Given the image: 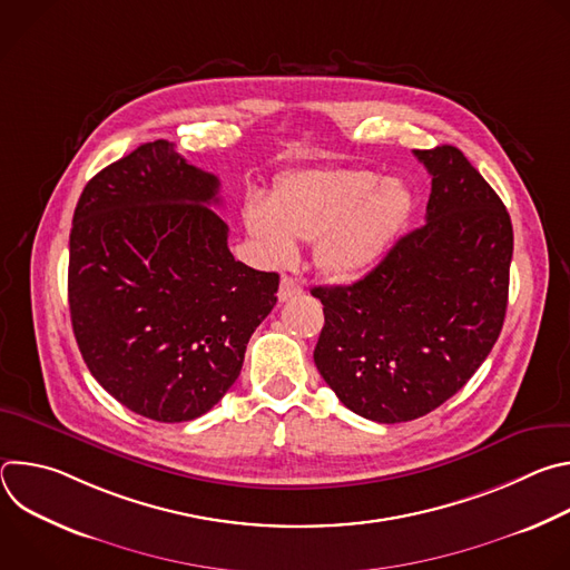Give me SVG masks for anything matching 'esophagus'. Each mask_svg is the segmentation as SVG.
Wrapping results in <instances>:
<instances>
[{
	"label": "esophagus",
	"instance_id": "1",
	"mask_svg": "<svg viewBox=\"0 0 570 570\" xmlns=\"http://www.w3.org/2000/svg\"><path fill=\"white\" fill-rule=\"evenodd\" d=\"M302 291H304V288H302L295 279H291V277H282L277 297H279V302H288V299H293V297L302 295Z\"/></svg>",
	"mask_w": 570,
	"mask_h": 570
}]
</instances>
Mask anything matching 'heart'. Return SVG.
Wrapping results in <instances>:
<instances>
[{"instance_id":"1","label":"heart","mask_w":570,"mask_h":570,"mask_svg":"<svg viewBox=\"0 0 570 570\" xmlns=\"http://www.w3.org/2000/svg\"><path fill=\"white\" fill-rule=\"evenodd\" d=\"M413 214L401 180L361 169H304L275 185L273 203L248 205V229L275 266L297 259V243L315 240V264L334 279H358L392 250Z\"/></svg>"}]
</instances>
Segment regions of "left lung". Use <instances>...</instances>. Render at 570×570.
I'll return each instance as SVG.
<instances>
[{
    "mask_svg": "<svg viewBox=\"0 0 570 570\" xmlns=\"http://www.w3.org/2000/svg\"><path fill=\"white\" fill-rule=\"evenodd\" d=\"M431 174L426 225L401 236L352 286H317L324 327L313 361L347 409L411 422L451 399L503 330L512 220L455 146L415 150Z\"/></svg>",
    "mask_w": 570,
    "mask_h": 570,
    "instance_id": "8db88e82",
    "label": "left lung"
}]
</instances>
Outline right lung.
Segmentation results:
<instances>
[{"instance_id": "add662e5", "label": "right lung", "mask_w": 570, "mask_h": 570, "mask_svg": "<svg viewBox=\"0 0 570 570\" xmlns=\"http://www.w3.org/2000/svg\"><path fill=\"white\" fill-rule=\"evenodd\" d=\"M218 178L165 141L112 161L83 189L69 234V313L99 385L155 422H189L240 374L279 275L234 259Z\"/></svg>"}]
</instances>
